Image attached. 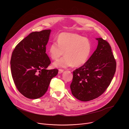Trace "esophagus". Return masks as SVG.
I'll use <instances>...</instances> for the list:
<instances>
[{
  "mask_svg": "<svg viewBox=\"0 0 129 129\" xmlns=\"http://www.w3.org/2000/svg\"><path fill=\"white\" fill-rule=\"evenodd\" d=\"M63 71H64V70H63V69H59V73H62Z\"/></svg>",
  "mask_w": 129,
  "mask_h": 129,
  "instance_id": "1",
  "label": "esophagus"
}]
</instances>
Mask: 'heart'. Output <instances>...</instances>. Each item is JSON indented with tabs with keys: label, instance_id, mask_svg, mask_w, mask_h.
Returning a JSON list of instances; mask_svg holds the SVG:
<instances>
[{
	"label": "heart",
	"instance_id": "obj_1",
	"mask_svg": "<svg viewBox=\"0 0 129 129\" xmlns=\"http://www.w3.org/2000/svg\"><path fill=\"white\" fill-rule=\"evenodd\" d=\"M91 49V43L88 39L78 34L62 33L58 36L57 42L49 45L48 54L52 60H56L64 51L65 56L53 63L54 67H80L87 61Z\"/></svg>",
	"mask_w": 129,
	"mask_h": 129
}]
</instances>
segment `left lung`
Instances as JSON below:
<instances>
[{
  "mask_svg": "<svg viewBox=\"0 0 129 129\" xmlns=\"http://www.w3.org/2000/svg\"><path fill=\"white\" fill-rule=\"evenodd\" d=\"M96 49L81 67L73 71L70 84L72 95L87 102L101 95L110 85L116 71V62L109 43L101 38Z\"/></svg>",
  "mask_w": 129,
  "mask_h": 129,
  "instance_id": "obj_1",
  "label": "left lung"
}]
</instances>
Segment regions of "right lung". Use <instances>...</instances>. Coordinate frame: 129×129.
<instances>
[{
  "instance_id": "add662e5",
  "label": "right lung",
  "mask_w": 129,
  "mask_h": 129,
  "mask_svg": "<svg viewBox=\"0 0 129 129\" xmlns=\"http://www.w3.org/2000/svg\"><path fill=\"white\" fill-rule=\"evenodd\" d=\"M50 29L32 32L14 48L11 70L16 87L25 97L37 99L47 91L58 70L46 68L51 63L46 53Z\"/></svg>"
}]
</instances>
